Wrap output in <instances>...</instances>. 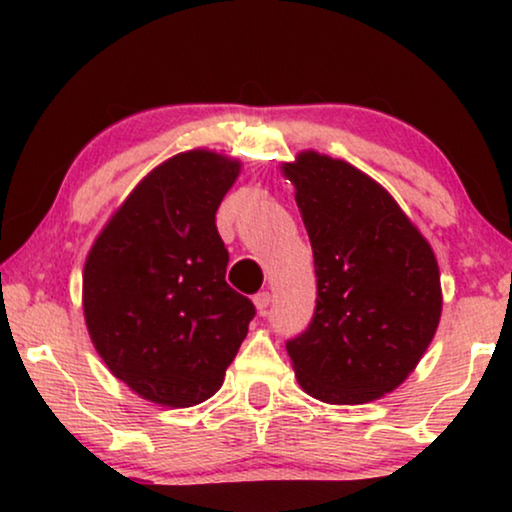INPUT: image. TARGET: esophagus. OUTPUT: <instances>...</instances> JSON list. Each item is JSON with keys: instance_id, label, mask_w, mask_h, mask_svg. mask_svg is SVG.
Masks as SVG:
<instances>
[{"instance_id": "esophagus-1", "label": "esophagus", "mask_w": 512, "mask_h": 512, "mask_svg": "<svg viewBox=\"0 0 512 512\" xmlns=\"http://www.w3.org/2000/svg\"><path fill=\"white\" fill-rule=\"evenodd\" d=\"M270 300H272V296L268 291H258L256 296H254V305H256V310L261 312V314H265V310H268V305H270Z\"/></svg>"}]
</instances>
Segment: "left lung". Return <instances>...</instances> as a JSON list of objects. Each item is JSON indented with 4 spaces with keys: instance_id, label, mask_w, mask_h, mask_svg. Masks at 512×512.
Here are the masks:
<instances>
[{
    "instance_id": "obj_1",
    "label": "left lung",
    "mask_w": 512,
    "mask_h": 512,
    "mask_svg": "<svg viewBox=\"0 0 512 512\" xmlns=\"http://www.w3.org/2000/svg\"><path fill=\"white\" fill-rule=\"evenodd\" d=\"M282 172L317 275L310 326L286 340L298 384L333 405L375 401L405 382L436 335V256L396 200L345 160L303 151Z\"/></svg>"
}]
</instances>
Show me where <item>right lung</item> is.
Listing matches in <instances>:
<instances>
[{"label":"right lung","mask_w":512,"mask_h":512,"mask_svg":"<svg viewBox=\"0 0 512 512\" xmlns=\"http://www.w3.org/2000/svg\"><path fill=\"white\" fill-rule=\"evenodd\" d=\"M240 163L179 153L135 186L90 249L83 314L111 375L146 401L191 408L221 389L256 307L226 284L216 209Z\"/></svg>","instance_id":"right-lung-1"}]
</instances>
